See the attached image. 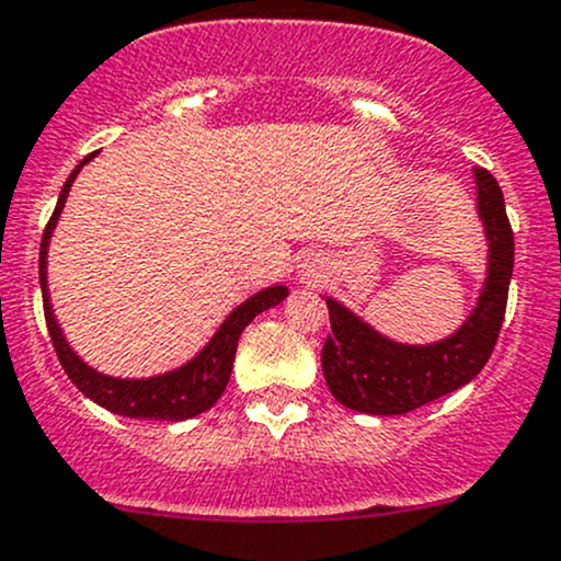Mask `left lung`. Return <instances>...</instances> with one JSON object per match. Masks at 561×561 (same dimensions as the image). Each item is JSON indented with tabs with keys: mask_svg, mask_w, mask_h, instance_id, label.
<instances>
[{
	"mask_svg": "<svg viewBox=\"0 0 561 561\" xmlns=\"http://www.w3.org/2000/svg\"><path fill=\"white\" fill-rule=\"evenodd\" d=\"M479 215L489 239V276L479 306L457 333L430 346L387 341L344 306L328 300L330 330L322 346V374L341 405L376 416L409 414L479 376L503 328L514 274V231L503 191L486 169L476 167Z\"/></svg>",
	"mask_w": 561,
	"mask_h": 561,
	"instance_id": "obj_1",
	"label": "left lung"
}]
</instances>
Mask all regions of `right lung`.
<instances>
[{
    "mask_svg": "<svg viewBox=\"0 0 561 561\" xmlns=\"http://www.w3.org/2000/svg\"><path fill=\"white\" fill-rule=\"evenodd\" d=\"M80 167L69 174L67 182H64L61 196H58L56 209H53L50 220H47L45 226L43 244H39V285H43V309H45L47 333H50L58 363H61V368L67 370L72 385L78 387L82 394H88L93 403L104 405V409L112 411V414L131 416V420H167V422H182V420H191V416L204 414V411L211 409V405L217 403V398L226 392L228 379H231V368H233V357H236V346H239L241 330L250 325L261 311L282 304V300L287 298V290L285 287H268V290L257 293V296H252L247 304H241L239 309L222 322V328L217 330L215 339L209 341V346H206L202 355L191 359L187 365H182L180 370L156 376V379H112V376L96 374V370L88 368V365L82 363L72 350H69L67 341H64L61 328H58L56 320H53L50 298H47V285H45L47 241H50L53 226H56L58 220V211H61L64 202H67L69 187H72L75 174L80 172Z\"/></svg>",
    "mask_w": 561,
    "mask_h": 561,
    "instance_id": "add662e5",
    "label": "right lung"
}]
</instances>
